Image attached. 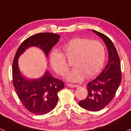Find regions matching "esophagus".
<instances>
[{
	"label": "esophagus",
	"mask_w": 131,
	"mask_h": 131,
	"mask_svg": "<svg viewBox=\"0 0 131 131\" xmlns=\"http://www.w3.org/2000/svg\"><path fill=\"white\" fill-rule=\"evenodd\" d=\"M67 86L70 88H74V87H78V84H67Z\"/></svg>",
	"instance_id": "esophagus-1"
}]
</instances>
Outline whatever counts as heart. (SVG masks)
Here are the masks:
<instances>
[{
    "label": "heart",
    "mask_w": 131,
    "mask_h": 131,
    "mask_svg": "<svg viewBox=\"0 0 131 131\" xmlns=\"http://www.w3.org/2000/svg\"><path fill=\"white\" fill-rule=\"evenodd\" d=\"M62 53L53 50L50 54L51 68L59 75H64L68 70L67 59L74 67L67 73L69 81L78 82L84 78H91L100 71L104 64L106 51L104 45L97 40L74 38L61 47Z\"/></svg>",
    "instance_id": "1"
}]
</instances>
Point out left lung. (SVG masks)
Masks as SVG:
<instances>
[{"label": "left lung", "instance_id": "1", "mask_svg": "<svg viewBox=\"0 0 131 131\" xmlns=\"http://www.w3.org/2000/svg\"><path fill=\"white\" fill-rule=\"evenodd\" d=\"M93 31L102 38L108 50L109 60L103 71L97 78L86 84L88 96L79 102V105L90 111H99L113 100L121 81L119 57L116 47L107 36Z\"/></svg>", "mask_w": 131, "mask_h": 131}]
</instances>
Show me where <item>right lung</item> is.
<instances>
[{"instance_id": "1", "label": "right lung", "mask_w": 131, "mask_h": 131, "mask_svg": "<svg viewBox=\"0 0 131 131\" xmlns=\"http://www.w3.org/2000/svg\"><path fill=\"white\" fill-rule=\"evenodd\" d=\"M60 37L59 35L53 33H40L30 36L19 46L14 58L13 85L21 104L32 114L43 115L53 110L58 103V93L64 87V83L51 76L48 71H46L40 78H25L18 69V57L30 47H38L47 57Z\"/></svg>"}]
</instances>
